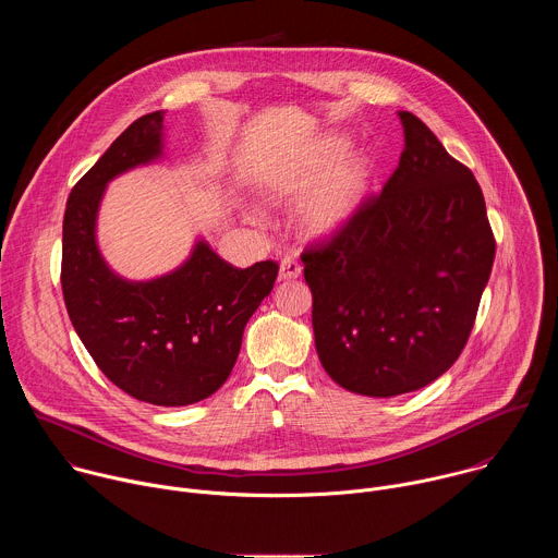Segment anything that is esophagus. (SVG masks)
<instances>
[{
    "instance_id": "1",
    "label": "esophagus",
    "mask_w": 558,
    "mask_h": 558,
    "mask_svg": "<svg viewBox=\"0 0 558 558\" xmlns=\"http://www.w3.org/2000/svg\"><path fill=\"white\" fill-rule=\"evenodd\" d=\"M300 274H302V265L295 258L287 256L280 260V280H295L300 278Z\"/></svg>"
}]
</instances>
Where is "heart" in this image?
I'll list each match as a JSON object with an SVG mask.
<instances>
[{"instance_id": "1", "label": "heart", "mask_w": 558, "mask_h": 558, "mask_svg": "<svg viewBox=\"0 0 558 558\" xmlns=\"http://www.w3.org/2000/svg\"><path fill=\"white\" fill-rule=\"evenodd\" d=\"M349 136L325 134L304 151L278 161L265 177L271 198H300L298 222L311 238L342 233L362 209L373 163L364 151H351Z\"/></svg>"}]
</instances>
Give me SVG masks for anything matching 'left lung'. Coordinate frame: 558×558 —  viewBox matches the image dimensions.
<instances>
[{
  "label": "left lung",
  "instance_id": "8db88e82",
  "mask_svg": "<svg viewBox=\"0 0 558 558\" xmlns=\"http://www.w3.org/2000/svg\"><path fill=\"white\" fill-rule=\"evenodd\" d=\"M397 114L404 151L381 194L302 254L317 357L366 397L424 388L454 364L495 260L480 183L424 121Z\"/></svg>",
  "mask_w": 558,
  "mask_h": 558
}]
</instances>
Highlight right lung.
Listing matches in <instances>:
<instances>
[{"instance_id": "add662e5", "label": "right lung", "mask_w": 558, "mask_h": 558, "mask_svg": "<svg viewBox=\"0 0 558 558\" xmlns=\"http://www.w3.org/2000/svg\"><path fill=\"white\" fill-rule=\"evenodd\" d=\"M158 158L161 110L136 119L72 187L63 214L61 289L76 336L114 386L154 407H187L227 381L278 265L238 269L198 238L190 258L166 276L128 280L114 274L97 245L101 198L112 179Z\"/></svg>"}]
</instances>
